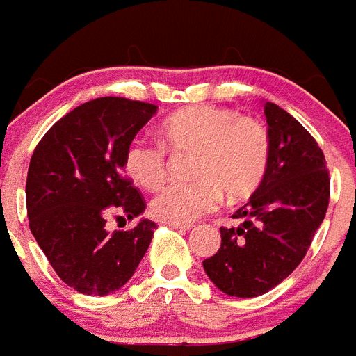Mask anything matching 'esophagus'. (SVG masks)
Instances as JSON below:
<instances>
[{"label": "esophagus", "instance_id": "obj_1", "mask_svg": "<svg viewBox=\"0 0 356 356\" xmlns=\"http://www.w3.org/2000/svg\"><path fill=\"white\" fill-rule=\"evenodd\" d=\"M168 225L172 228H175V230H183V232H186V230L193 228V225H183V223H168Z\"/></svg>", "mask_w": 356, "mask_h": 356}]
</instances>
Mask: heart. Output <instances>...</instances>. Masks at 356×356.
Returning <instances> with one entry per match:
<instances>
[{
  "label": "heart",
  "instance_id": "obj_1",
  "mask_svg": "<svg viewBox=\"0 0 356 356\" xmlns=\"http://www.w3.org/2000/svg\"><path fill=\"white\" fill-rule=\"evenodd\" d=\"M161 140L135 137L124 153V170L148 190L163 186L172 153L197 152L193 183H173L152 201V213L168 223L190 225L218 210L227 193L232 201L250 197L268 172L270 137L259 120L232 109L195 106L170 115Z\"/></svg>",
  "mask_w": 356,
  "mask_h": 356
}]
</instances>
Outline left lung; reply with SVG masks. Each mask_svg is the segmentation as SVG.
I'll return each instance as SVG.
<instances>
[{
  "mask_svg": "<svg viewBox=\"0 0 356 356\" xmlns=\"http://www.w3.org/2000/svg\"><path fill=\"white\" fill-rule=\"evenodd\" d=\"M270 163L261 186L221 227V247L204 273L228 296L254 298L287 278L305 258L329 204V172L313 135L285 109L265 102Z\"/></svg>",
  "mask_w": 356,
  "mask_h": 356,
  "instance_id": "left-lung-1",
  "label": "left lung"
}]
</instances>
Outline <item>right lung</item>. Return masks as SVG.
<instances>
[{"label": "right lung", "mask_w": 356, "mask_h": 356, "mask_svg": "<svg viewBox=\"0 0 356 356\" xmlns=\"http://www.w3.org/2000/svg\"><path fill=\"white\" fill-rule=\"evenodd\" d=\"M155 113L148 102L95 98L60 118L31 157L29 227L51 267L78 293L118 291L152 243L157 225L149 219L115 232L106 223L111 213L133 219L146 208L124 175V153Z\"/></svg>", "instance_id": "right-lung-1"}]
</instances>
